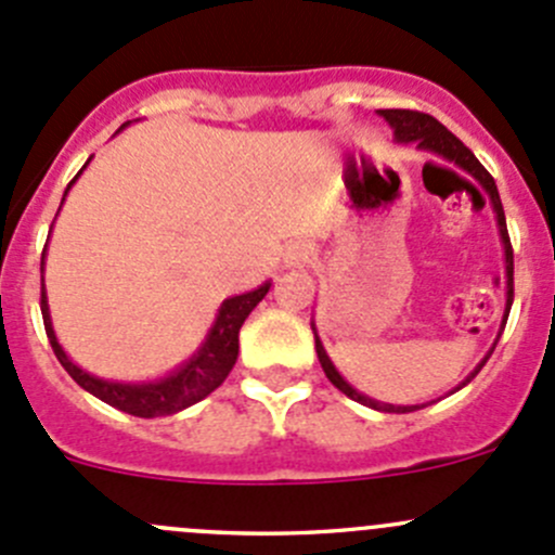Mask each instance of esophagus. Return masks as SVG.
<instances>
[{
    "label": "esophagus",
    "mask_w": 555,
    "mask_h": 555,
    "mask_svg": "<svg viewBox=\"0 0 555 555\" xmlns=\"http://www.w3.org/2000/svg\"><path fill=\"white\" fill-rule=\"evenodd\" d=\"M313 257V249L311 244L306 242H289L287 246H284V266L287 268H300L306 266Z\"/></svg>",
    "instance_id": "34e87169"
}]
</instances>
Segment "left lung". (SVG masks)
Returning a JSON list of instances; mask_svg holds the SVG:
<instances>
[{"mask_svg": "<svg viewBox=\"0 0 555 555\" xmlns=\"http://www.w3.org/2000/svg\"><path fill=\"white\" fill-rule=\"evenodd\" d=\"M378 117H384V120L389 122V128H391V133H395L397 144H416V150H424V153H433V155H438V158L449 160V164L459 166L462 171H467L469 177H473L475 182H478L480 188L486 190L491 209H494V220H496V231H500L502 249H505V313H502L500 333H496L494 344H491V349L486 351L483 360L475 365V371L469 373V376L464 378L462 384L453 386V389L449 391V395H453V391H459L462 386H467L469 382H473V378L480 373V367L486 365V360H489L491 351H494L496 340H500L502 330H505L507 313H511V306H513V246H511V236H507V222H505V211H502L500 190H496L494 177H491V173L486 171L483 166H480V160L475 158V155L469 153V150L464 147V144L459 142L456 137H453V133L443 126V122L435 120L433 115H424V112H411V109H378ZM311 330H313V344H317L319 365H322L324 376L330 378V384L338 386V389L344 391L346 397H351V400L362 402V405L373 408V411H382V413H411V411H418V408L427 405V402H422V405H391V402L373 400V397L357 391L354 386H351L344 376H340L338 367L333 365V360H330V354L324 351L322 338H319L317 324H313V322H311Z\"/></svg>", "mask_w": 555, "mask_h": 555, "instance_id": "obj_1", "label": "left lung"}]
</instances>
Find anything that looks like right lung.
Returning a JSON list of instances; mask_svg holds the SVG:
<instances>
[{"instance_id": "1", "label": "right lung", "mask_w": 555, "mask_h": 555, "mask_svg": "<svg viewBox=\"0 0 555 555\" xmlns=\"http://www.w3.org/2000/svg\"><path fill=\"white\" fill-rule=\"evenodd\" d=\"M131 126V122H126ZM122 126V128H126ZM120 128V131H122ZM91 164V158H88ZM86 164V166H88ZM82 166V169H86ZM80 169V173H82ZM77 173V177H80ZM77 177L72 179L69 188L64 190V198L69 195L72 184L77 182ZM64 204V201H61ZM61 211V206H59ZM53 231V228H50ZM44 255H48V244L42 251V273H44ZM271 289V282H262L260 287L249 289V293L233 295L225 298L217 309L215 322H211L209 333L201 340L198 349L177 365L166 376L153 378V382H112V378H99L93 373L82 371L75 360L64 351V346L59 344V335L53 330V319H50V306H48V293H44V276H42V319H44V333H48L50 346H53L55 357L64 365V371L75 378L77 384L86 391H91L93 397L106 402V405L117 408L122 413H131L139 418H158V416H171V413L184 411V408L195 405L204 397H209L228 378V373L233 371L238 360V330H242L244 319L249 317L251 309L260 304L262 298Z\"/></svg>"}]
</instances>
